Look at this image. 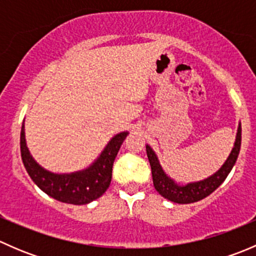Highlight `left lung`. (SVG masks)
<instances>
[{"instance_id":"left-lung-1","label":"left lung","mask_w":256,"mask_h":256,"mask_svg":"<svg viewBox=\"0 0 256 256\" xmlns=\"http://www.w3.org/2000/svg\"><path fill=\"white\" fill-rule=\"evenodd\" d=\"M240 144H242V125L239 124L234 147L232 150L229 157L226 158V164L222 166V168L218 172H216L213 176L206 178L203 180H200V182L188 183L186 186L177 184L174 180H171V178L164 174L158 160H157L156 154L147 144L146 152L147 157H148L150 166H151L152 180H154V188H156V190L162 197L171 200V202L180 203V204L194 203L203 200V198L208 197L210 193H213L224 182V180H226L229 172L232 171L233 166L236 164L240 151Z\"/></svg>"}]
</instances>
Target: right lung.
<instances>
[{"mask_svg": "<svg viewBox=\"0 0 256 256\" xmlns=\"http://www.w3.org/2000/svg\"><path fill=\"white\" fill-rule=\"evenodd\" d=\"M128 132H120L110 140L99 158L82 171L68 174H52L42 168L30 156L26 144L24 124L20 130V156L33 182L52 198L69 204H86L102 197L109 188L112 164Z\"/></svg>", "mask_w": 256, "mask_h": 256, "instance_id": "1", "label": "right lung"}]
</instances>
